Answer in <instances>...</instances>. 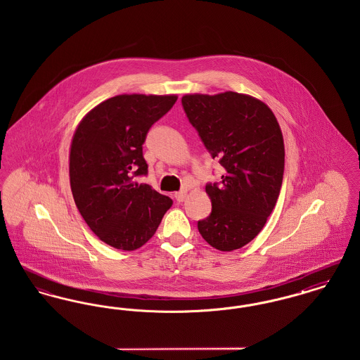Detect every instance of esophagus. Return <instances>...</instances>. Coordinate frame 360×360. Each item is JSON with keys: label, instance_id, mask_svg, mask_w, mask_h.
<instances>
[{"label": "esophagus", "instance_id": "34e87169", "mask_svg": "<svg viewBox=\"0 0 360 360\" xmlns=\"http://www.w3.org/2000/svg\"><path fill=\"white\" fill-rule=\"evenodd\" d=\"M186 194H188V191L186 190H181V191H178V193H175V200H176V202H182L185 198H186Z\"/></svg>", "mask_w": 360, "mask_h": 360}]
</instances>
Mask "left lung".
I'll return each mask as SVG.
<instances>
[{
	"mask_svg": "<svg viewBox=\"0 0 360 360\" xmlns=\"http://www.w3.org/2000/svg\"><path fill=\"white\" fill-rule=\"evenodd\" d=\"M182 106L225 170L220 182L206 184L212 213L198 221V231L220 251L241 248L262 231L281 193L285 146L279 124L266 103L235 91L188 94Z\"/></svg>",
	"mask_w": 360,
	"mask_h": 360,
	"instance_id": "1",
	"label": "left lung"
}]
</instances>
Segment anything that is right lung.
<instances>
[{"instance_id":"1","label":"right lung","mask_w":360,"mask_h":360,"mask_svg":"<svg viewBox=\"0 0 360 360\" xmlns=\"http://www.w3.org/2000/svg\"><path fill=\"white\" fill-rule=\"evenodd\" d=\"M176 96L122 94L90 110L70 151L75 205L103 243L134 251L154 236L172 200L135 178L148 174L143 144Z\"/></svg>"}]
</instances>
